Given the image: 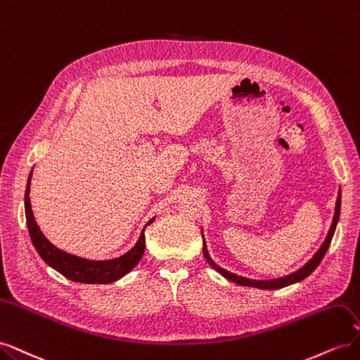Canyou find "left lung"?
Instances as JSON below:
<instances>
[{
  "label": "left lung",
  "instance_id": "obj_1",
  "mask_svg": "<svg viewBox=\"0 0 360 360\" xmlns=\"http://www.w3.org/2000/svg\"><path fill=\"white\" fill-rule=\"evenodd\" d=\"M340 212H341V189H340V195H338V200H336V205H335V214H333V221L330 225V230L328 233V237H326V240L323 242V245L320 246V249L315 252V255L308 261L307 264L303 267H300L299 270L292 271V274L284 276V278H278V279H270V281H255V279H249V278H243V276H238L231 274V271H228L222 267L217 266L214 261L210 258L209 255V250H207V245L204 242V237H202V254L207 259V263H209L216 271H219V274L226 278L228 281H233L238 285H245V287H255V288H261V290H278V288H284L287 285L291 284H296V282L303 281L307 276H309L312 271L317 269V266L321 263V259L324 257V254L328 252V249L330 246L332 242V237L335 234L336 230V224L340 221Z\"/></svg>",
  "mask_w": 360,
  "mask_h": 360
}]
</instances>
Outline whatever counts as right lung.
Instances as JSON below:
<instances>
[{"instance_id": "obj_1", "label": "right lung", "mask_w": 360, "mask_h": 360, "mask_svg": "<svg viewBox=\"0 0 360 360\" xmlns=\"http://www.w3.org/2000/svg\"><path fill=\"white\" fill-rule=\"evenodd\" d=\"M30 186H31V174L28 177L27 189H25V217H27V226H28L31 242L34 245L37 254L41 257V259L52 269L60 271L64 278L75 282H82V284H111V282L127 275L129 271L139 263V259L143 258L144 250H146L144 230L147 225L153 222V219H150L147 222L143 233L139 236V240L136 242V245L124 255L114 259H105V261L85 259V258L64 252V250L53 246L48 238L43 236L34 219V214H32V210H31V202L28 197Z\"/></svg>"}]
</instances>
